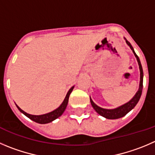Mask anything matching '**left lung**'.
Masks as SVG:
<instances>
[{"instance_id": "left-lung-1", "label": "left lung", "mask_w": 155, "mask_h": 155, "mask_svg": "<svg viewBox=\"0 0 155 155\" xmlns=\"http://www.w3.org/2000/svg\"><path fill=\"white\" fill-rule=\"evenodd\" d=\"M124 39L126 40V44L130 47V48L132 49V52L135 54V58H136L137 61H138V66H139V70H140V82H139V87H138V90L137 91V92L135 93V94L134 95V97L131 99L129 102L126 103V104H123V105L119 106V107H116L114 109H104L102 107L97 106L94 101H92L91 97H90V100H91V104L92 105L93 108L94 109L96 112H97L98 114H100L101 116H104L106 119H119V118L123 117L124 116H126L129 112H130L134 107L136 106V104H138V102L139 101V99L141 97V93H142V87H143V70H142V66H141V61H140L139 58L138 57V55L136 54V53L134 51L133 47L132 46V45L130 44V42L124 38Z\"/></svg>"}]
</instances>
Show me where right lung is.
Listing matches in <instances>:
<instances>
[{"label":"right lung","instance_id":"obj_1","mask_svg":"<svg viewBox=\"0 0 155 155\" xmlns=\"http://www.w3.org/2000/svg\"><path fill=\"white\" fill-rule=\"evenodd\" d=\"M74 87V86H73L72 87H71V89L69 90L68 92L67 93L65 96V98L64 99V101L63 102L61 103V105L58 107L57 109L54 110L53 111L49 112L48 113H45V114H42V115H32V114H29V113H26L25 111H23V110L20 108L16 104L17 107L18 108V110L21 112L23 114H24L25 116H27L29 119H30L31 120L34 121L36 123H39V124H46V123H49L52 121H54V119H56L57 118H58L59 116H61V115L63 114V113L65 110L66 107H67L68 103V99H69V96H70L71 93L73 91Z\"/></svg>","mask_w":155,"mask_h":155}]
</instances>
